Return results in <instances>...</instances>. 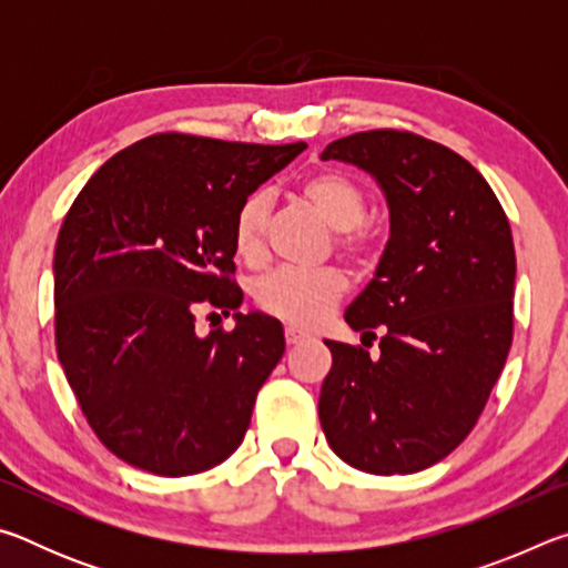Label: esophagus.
<instances>
[{
  "label": "esophagus",
  "mask_w": 568,
  "mask_h": 568,
  "mask_svg": "<svg viewBox=\"0 0 568 568\" xmlns=\"http://www.w3.org/2000/svg\"><path fill=\"white\" fill-rule=\"evenodd\" d=\"M307 335L301 331V328H295V325H287L285 328V341H287V345H295V343H301V341H305Z\"/></svg>",
  "instance_id": "obj_1"
}]
</instances>
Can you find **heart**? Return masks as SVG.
I'll return each mask as SVG.
<instances>
[{
  "instance_id": "heart-1",
  "label": "heart",
  "mask_w": 568,
  "mask_h": 568,
  "mask_svg": "<svg viewBox=\"0 0 568 568\" xmlns=\"http://www.w3.org/2000/svg\"><path fill=\"white\" fill-rule=\"evenodd\" d=\"M301 197L325 225L335 233H343L341 247L345 253L351 257H361L365 253V240L355 227L363 223L365 213H368V200H365V192L358 182L335 170L315 172L301 185ZM267 213H271V200H267L265 192H253L237 207L233 223V247L240 261L250 265L261 263L265 253ZM345 287H348V283H345L343 273L333 271V267H323V271H275L257 283L255 301L275 318L301 325V328H311L338 305L345 295Z\"/></svg>"
}]
</instances>
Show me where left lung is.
Returning a JSON list of instances; mask_svg holds the SVG:
<instances>
[{"label": "left lung", "instance_id": "left-lung-1", "mask_svg": "<svg viewBox=\"0 0 568 568\" xmlns=\"http://www.w3.org/2000/svg\"><path fill=\"white\" fill-rule=\"evenodd\" d=\"M321 158L368 172L390 217L376 275L345 311L363 338L381 328V353L325 341L333 368L318 400L323 434L365 474H416L470 434L504 371L511 225L484 175L420 134L358 132Z\"/></svg>", "mask_w": 568, "mask_h": 568}]
</instances>
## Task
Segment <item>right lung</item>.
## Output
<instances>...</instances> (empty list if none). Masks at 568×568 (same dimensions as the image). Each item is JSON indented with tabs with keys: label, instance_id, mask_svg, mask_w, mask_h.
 <instances>
[{
	"label": "right lung",
	"instance_id": "add662e5",
	"mask_svg": "<svg viewBox=\"0 0 568 568\" xmlns=\"http://www.w3.org/2000/svg\"><path fill=\"white\" fill-rule=\"evenodd\" d=\"M303 150L152 134L104 162L72 203L52 265L57 355L124 464L192 476L243 444L285 335L271 315L237 313L233 223ZM203 304L233 312L236 328L200 336Z\"/></svg>",
	"mask_w": 568,
	"mask_h": 568
}]
</instances>
